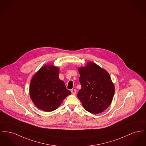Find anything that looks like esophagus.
I'll return each instance as SVG.
<instances>
[{"instance_id": "34e87169", "label": "esophagus", "mask_w": 146, "mask_h": 146, "mask_svg": "<svg viewBox=\"0 0 146 146\" xmlns=\"http://www.w3.org/2000/svg\"><path fill=\"white\" fill-rule=\"evenodd\" d=\"M76 92H77V90H76V89H72V90H71V92H72V93L73 94H76Z\"/></svg>"}]
</instances>
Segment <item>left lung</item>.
<instances>
[{"mask_svg": "<svg viewBox=\"0 0 146 146\" xmlns=\"http://www.w3.org/2000/svg\"><path fill=\"white\" fill-rule=\"evenodd\" d=\"M78 70L82 86L78 99L86 111L94 114L102 112L111 104L115 92L109 74L93 62Z\"/></svg>", "mask_w": 146, "mask_h": 146, "instance_id": "1", "label": "left lung"}]
</instances>
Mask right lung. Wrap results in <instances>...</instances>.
Segmentation results:
<instances>
[{"instance_id": "obj_1", "label": "right lung", "mask_w": 146, "mask_h": 146, "mask_svg": "<svg viewBox=\"0 0 146 146\" xmlns=\"http://www.w3.org/2000/svg\"><path fill=\"white\" fill-rule=\"evenodd\" d=\"M59 69L45 66L33 78L30 85V95L35 105L40 109L50 112L56 110L71 92L59 78Z\"/></svg>"}]
</instances>
